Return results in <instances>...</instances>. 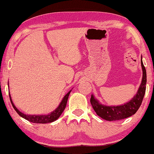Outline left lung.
<instances>
[{"label": "left lung", "instance_id": "obj_1", "mask_svg": "<svg viewBox=\"0 0 154 154\" xmlns=\"http://www.w3.org/2000/svg\"><path fill=\"white\" fill-rule=\"evenodd\" d=\"M141 64L143 70L141 84L138 89L137 94L129 102L119 106H105L100 104L94 96L91 95L90 102L97 115L106 121H116L129 117L137 112L144 97L146 85V72L142 62V56Z\"/></svg>", "mask_w": 154, "mask_h": 154}]
</instances>
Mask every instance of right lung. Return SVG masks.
<instances>
[{"label":"right lung","mask_w":154,"mask_h":154,"mask_svg":"<svg viewBox=\"0 0 154 154\" xmlns=\"http://www.w3.org/2000/svg\"><path fill=\"white\" fill-rule=\"evenodd\" d=\"M70 90L69 92L67 93V94L64 97V98L62 100V102H60V104L58 107L55 110H54L53 112L50 113V114H48V115H28V114H25L20 112L15 107V106L13 104L12 102V100H11V95L9 94L10 100H11V104L13 105V107L14 108V109L16 111L17 114L20 115L21 117H23L25 119L29 121V122H32V123H36V124H47V123H51L52 122H54L55 120H57L58 118L60 117V115L62 114V113L65 109L66 107V105H67L68 97H69V95L71 92Z\"/></svg>","instance_id":"add662e5"}]
</instances>
